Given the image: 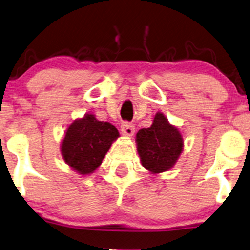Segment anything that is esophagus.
<instances>
[{"label": "esophagus", "instance_id": "obj_1", "mask_svg": "<svg viewBox=\"0 0 250 250\" xmlns=\"http://www.w3.org/2000/svg\"><path fill=\"white\" fill-rule=\"evenodd\" d=\"M121 131L125 136H129V137H130V136L135 134L134 125H131V123L129 122H123L121 125Z\"/></svg>", "mask_w": 250, "mask_h": 250}]
</instances>
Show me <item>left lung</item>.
Returning <instances> with one entry per match:
<instances>
[{
    "label": "left lung",
    "mask_w": 250,
    "mask_h": 250,
    "mask_svg": "<svg viewBox=\"0 0 250 250\" xmlns=\"http://www.w3.org/2000/svg\"><path fill=\"white\" fill-rule=\"evenodd\" d=\"M136 144L142 165L152 174L172 168L183 151L180 130L160 112L154 115L150 128L141 129L136 134Z\"/></svg>",
    "instance_id": "1"
}]
</instances>
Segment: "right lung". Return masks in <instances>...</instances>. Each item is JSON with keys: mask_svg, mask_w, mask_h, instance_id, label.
I'll use <instances>...</instances> for the list:
<instances>
[{"mask_svg": "<svg viewBox=\"0 0 250 250\" xmlns=\"http://www.w3.org/2000/svg\"><path fill=\"white\" fill-rule=\"evenodd\" d=\"M120 134L109 122L99 121L86 113L69 125L61 143V154L65 164L83 175L93 173L102 165L107 151Z\"/></svg>", "mask_w": 250, "mask_h": 250, "instance_id": "1", "label": "right lung"}]
</instances>
